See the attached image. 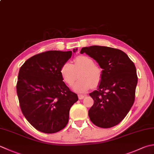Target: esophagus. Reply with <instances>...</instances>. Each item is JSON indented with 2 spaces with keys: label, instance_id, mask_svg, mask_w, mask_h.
Instances as JSON below:
<instances>
[{
  "label": "esophagus",
  "instance_id": "obj_1",
  "mask_svg": "<svg viewBox=\"0 0 154 154\" xmlns=\"http://www.w3.org/2000/svg\"><path fill=\"white\" fill-rule=\"evenodd\" d=\"M85 97V96L83 95H81V94L78 95V97H79V99H83Z\"/></svg>",
  "mask_w": 154,
  "mask_h": 154
}]
</instances>
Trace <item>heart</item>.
Instances as JSON below:
<instances>
[{
  "label": "heart",
  "mask_w": 154,
  "mask_h": 154,
  "mask_svg": "<svg viewBox=\"0 0 154 154\" xmlns=\"http://www.w3.org/2000/svg\"><path fill=\"white\" fill-rule=\"evenodd\" d=\"M79 74L78 80L73 86V89L77 93H84L91 88V86L97 87L102 79V69L94 65L93 60L88 56L80 55L75 57L74 64L69 62L63 63L61 67L63 79L69 85H73Z\"/></svg>",
  "instance_id": "1"
}]
</instances>
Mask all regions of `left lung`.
Listing matches in <instances>:
<instances>
[{
  "label": "left lung",
  "mask_w": 154,
  "mask_h": 154,
  "mask_svg": "<svg viewBox=\"0 0 154 154\" xmlns=\"http://www.w3.org/2000/svg\"><path fill=\"white\" fill-rule=\"evenodd\" d=\"M80 53H85L103 69L97 90L89 93L94 100L89 118L99 128L113 127L125 118L134 103L137 83L134 63L123 51L111 47H86Z\"/></svg>",
  "instance_id": "8db88e82"
}]
</instances>
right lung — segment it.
<instances>
[{
	"mask_svg": "<svg viewBox=\"0 0 154 154\" xmlns=\"http://www.w3.org/2000/svg\"><path fill=\"white\" fill-rule=\"evenodd\" d=\"M73 51H49L32 56L20 68L17 92L22 113L31 125L45 134L67 125L69 110L78 101L60 73Z\"/></svg>",
	"mask_w": 154,
	"mask_h": 154,
	"instance_id": "obj_1",
	"label": "right lung"
}]
</instances>
